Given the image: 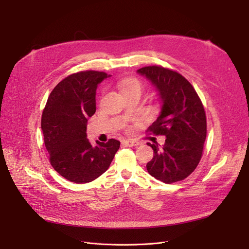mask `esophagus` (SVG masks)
I'll return each mask as SVG.
<instances>
[{"label":"esophagus","instance_id":"esophagus-1","mask_svg":"<svg viewBox=\"0 0 249 249\" xmlns=\"http://www.w3.org/2000/svg\"><path fill=\"white\" fill-rule=\"evenodd\" d=\"M123 144L126 145V146H129V147H133V146H137L139 145V142L136 141V140H133V139H127V140H123Z\"/></svg>","mask_w":249,"mask_h":249}]
</instances>
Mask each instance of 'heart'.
I'll return each instance as SVG.
<instances>
[{
	"instance_id": "1",
	"label": "heart",
	"mask_w": 249,
	"mask_h": 249,
	"mask_svg": "<svg viewBox=\"0 0 249 249\" xmlns=\"http://www.w3.org/2000/svg\"><path fill=\"white\" fill-rule=\"evenodd\" d=\"M118 88H119L122 93L126 96L132 93H141L142 91V84L137 78H124V80L118 83Z\"/></svg>"
}]
</instances>
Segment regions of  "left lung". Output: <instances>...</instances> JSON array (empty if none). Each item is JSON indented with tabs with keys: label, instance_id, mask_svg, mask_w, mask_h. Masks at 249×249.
Masks as SVG:
<instances>
[{
	"label": "left lung",
	"instance_id": "1",
	"mask_svg": "<svg viewBox=\"0 0 249 249\" xmlns=\"http://www.w3.org/2000/svg\"><path fill=\"white\" fill-rule=\"evenodd\" d=\"M146 76L159 91L161 111L147 132L166 137L164 145L147 143L153 159L147 162L150 176L165 184L188 178L198 166L207 136L206 113L194 87L178 71L160 65L137 71Z\"/></svg>",
	"mask_w": 249,
	"mask_h": 249
}]
</instances>
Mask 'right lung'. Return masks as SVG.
I'll return each mask as SVG.
<instances>
[{
    "instance_id": "add662e5",
    "label": "right lung",
    "mask_w": 249,
    "mask_h": 249,
    "mask_svg": "<svg viewBox=\"0 0 249 249\" xmlns=\"http://www.w3.org/2000/svg\"><path fill=\"white\" fill-rule=\"evenodd\" d=\"M109 75L85 71L70 74L50 93L41 117L49 161L64 178L86 184L109 168L120 141L109 139L93 146L87 138L88 118L96 112V89Z\"/></svg>"
}]
</instances>
